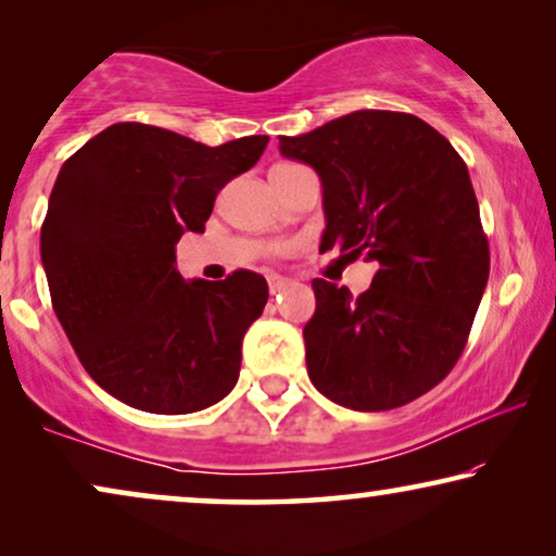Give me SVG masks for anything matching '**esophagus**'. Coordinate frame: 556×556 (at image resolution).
<instances>
[{
  "label": "esophagus",
  "mask_w": 556,
  "mask_h": 556,
  "mask_svg": "<svg viewBox=\"0 0 556 556\" xmlns=\"http://www.w3.org/2000/svg\"><path fill=\"white\" fill-rule=\"evenodd\" d=\"M268 286H270V293H280L283 288L291 286V280L283 276H268Z\"/></svg>",
  "instance_id": "obj_1"
}]
</instances>
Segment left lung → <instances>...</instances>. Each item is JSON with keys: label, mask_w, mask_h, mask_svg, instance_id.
Listing matches in <instances>:
<instances>
[{"label": "left lung", "mask_w": 556, "mask_h": 556, "mask_svg": "<svg viewBox=\"0 0 556 556\" xmlns=\"http://www.w3.org/2000/svg\"><path fill=\"white\" fill-rule=\"evenodd\" d=\"M280 154L314 166L324 187L321 250L377 265L362 295L314 278L303 329L311 382L359 413L407 405L443 382L466 349L489 283V240L468 166L422 118L354 111Z\"/></svg>", "instance_id": "1"}]
</instances>
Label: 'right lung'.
Returning <instances> with one entry per match:
<instances>
[{
  "label": "right lung",
  "mask_w": 556,
  "mask_h": 556,
  "mask_svg": "<svg viewBox=\"0 0 556 556\" xmlns=\"http://www.w3.org/2000/svg\"><path fill=\"white\" fill-rule=\"evenodd\" d=\"M268 136L204 147L113 124L60 169L40 232L52 308L98 387L143 413L187 415L230 394L242 337L268 303L253 270L185 280L177 245L204 232L215 197Z\"/></svg>",
  "instance_id": "add662e5"
}]
</instances>
